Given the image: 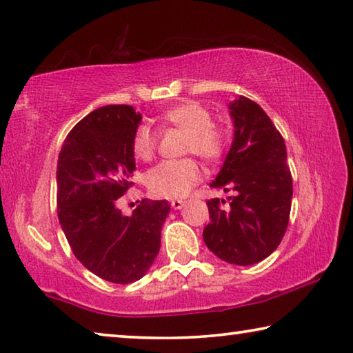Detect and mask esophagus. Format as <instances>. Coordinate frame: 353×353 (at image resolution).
I'll return each instance as SVG.
<instances>
[{
  "mask_svg": "<svg viewBox=\"0 0 353 353\" xmlns=\"http://www.w3.org/2000/svg\"><path fill=\"white\" fill-rule=\"evenodd\" d=\"M187 204V202L185 201H182V199H174V201H171V207L174 208V210H181V208Z\"/></svg>",
  "mask_w": 353,
  "mask_h": 353,
  "instance_id": "obj_1",
  "label": "esophagus"
}]
</instances>
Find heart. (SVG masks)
Instances as JSON below:
<instances>
[{
    "instance_id": "obj_1",
    "label": "heart",
    "mask_w": 353,
    "mask_h": 353,
    "mask_svg": "<svg viewBox=\"0 0 353 353\" xmlns=\"http://www.w3.org/2000/svg\"><path fill=\"white\" fill-rule=\"evenodd\" d=\"M165 126L176 128L187 132L185 152L196 154L205 160L218 159L224 151V135L213 126L210 112L194 101L171 107L162 115ZM157 134L149 126L137 128L132 139V152L135 159L148 162L157 151ZM202 170L194 159L163 160L148 171L146 185L160 198H183L201 181Z\"/></svg>"
}]
</instances>
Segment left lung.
Wrapping results in <instances>:
<instances>
[{
	"label": "left lung",
	"instance_id": "8db88e82",
	"mask_svg": "<svg viewBox=\"0 0 353 353\" xmlns=\"http://www.w3.org/2000/svg\"><path fill=\"white\" fill-rule=\"evenodd\" d=\"M234 141L213 188L234 191L230 208L207 201L210 223L204 229L207 248L230 265L248 266L279 248L291 212L292 179L283 137L261 107L246 97L229 104ZM225 202V201H221Z\"/></svg>",
	"mask_w": 353,
	"mask_h": 353
}]
</instances>
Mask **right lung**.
Segmentation results:
<instances>
[{"mask_svg": "<svg viewBox=\"0 0 353 353\" xmlns=\"http://www.w3.org/2000/svg\"><path fill=\"white\" fill-rule=\"evenodd\" d=\"M141 121L132 105H105L82 118L57 162V216L77 260L112 283H132L160 249L168 201L143 199L130 216L117 201L132 187V139Z\"/></svg>", "mask_w": 353, "mask_h": 353, "instance_id": "add662e5", "label": "right lung"}]
</instances>
